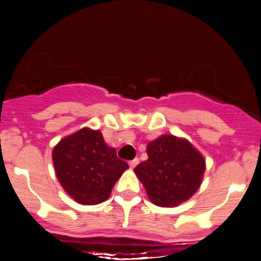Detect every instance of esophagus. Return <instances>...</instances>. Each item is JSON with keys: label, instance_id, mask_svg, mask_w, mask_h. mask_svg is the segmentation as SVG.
Returning a JSON list of instances; mask_svg holds the SVG:
<instances>
[{"label": "esophagus", "instance_id": "esophagus-1", "mask_svg": "<svg viewBox=\"0 0 261 261\" xmlns=\"http://www.w3.org/2000/svg\"><path fill=\"white\" fill-rule=\"evenodd\" d=\"M138 162H140V159L135 158V159H132V161H129V166H130V168H135L136 166L138 165Z\"/></svg>", "mask_w": 261, "mask_h": 261}]
</instances>
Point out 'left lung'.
Returning a JSON list of instances; mask_svg holds the SVG:
<instances>
[{"label":"left lung","mask_w":261,"mask_h":261,"mask_svg":"<svg viewBox=\"0 0 261 261\" xmlns=\"http://www.w3.org/2000/svg\"><path fill=\"white\" fill-rule=\"evenodd\" d=\"M149 158L135 168L149 199L158 206H175L199 190L205 161L186 140L162 136L146 147Z\"/></svg>","instance_id":"8db88e82"}]
</instances>
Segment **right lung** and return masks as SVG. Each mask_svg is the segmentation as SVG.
<instances>
[{
	"mask_svg": "<svg viewBox=\"0 0 261 261\" xmlns=\"http://www.w3.org/2000/svg\"><path fill=\"white\" fill-rule=\"evenodd\" d=\"M62 188L82 205H96L110 197L121 174L129 167L106 145L102 133L81 129L59 142L52 153Z\"/></svg>",
	"mask_w": 261,
	"mask_h": 261,
	"instance_id": "add662e5",
	"label": "right lung"
}]
</instances>
